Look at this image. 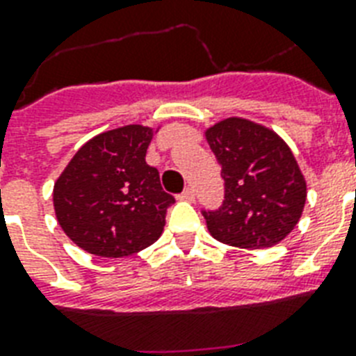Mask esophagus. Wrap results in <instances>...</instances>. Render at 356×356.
I'll return each mask as SVG.
<instances>
[{
    "label": "esophagus",
    "mask_w": 356,
    "mask_h": 356,
    "mask_svg": "<svg viewBox=\"0 0 356 356\" xmlns=\"http://www.w3.org/2000/svg\"><path fill=\"white\" fill-rule=\"evenodd\" d=\"M179 200H183V201H194V200H195L194 190H192V188H184L183 192L179 194Z\"/></svg>",
    "instance_id": "obj_1"
}]
</instances>
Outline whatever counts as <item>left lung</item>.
I'll use <instances>...</instances> for the list:
<instances>
[{
  "mask_svg": "<svg viewBox=\"0 0 356 356\" xmlns=\"http://www.w3.org/2000/svg\"><path fill=\"white\" fill-rule=\"evenodd\" d=\"M205 136L225 181L222 207L201 211L212 236L243 249L286 238L303 212L307 183L284 140L242 118L223 120Z\"/></svg>",
  "mask_w": 356,
  "mask_h": 356,
  "instance_id": "8db88e82",
  "label": "left lung"
}]
</instances>
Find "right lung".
<instances>
[{"label": "right lung", "mask_w": 356, "mask_h": 356, "mask_svg": "<svg viewBox=\"0 0 356 356\" xmlns=\"http://www.w3.org/2000/svg\"><path fill=\"white\" fill-rule=\"evenodd\" d=\"M153 131L125 125L88 140L53 188L58 225L81 249L120 259L155 242L175 203L145 162Z\"/></svg>", "instance_id": "1"}]
</instances>
